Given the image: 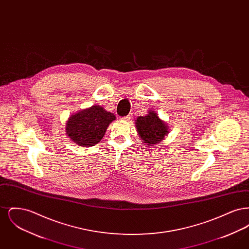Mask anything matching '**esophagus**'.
<instances>
[{"mask_svg":"<svg viewBox=\"0 0 249 249\" xmlns=\"http://www.w3.org/2000/svg\"><path fill=\"white\" fill-rule=\"evenodd\" d=\"M131 118H132V115H131V114H129L127 117H124V118H122V119H123V120H126V121H129V120L131 119Z\"/></svg>","mask_w":249,"mask_h":249,"instance_id":"obj_1","label":"esophagus"}]
</instances>
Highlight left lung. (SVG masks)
<instances>
[{
  "label": "left lung",
  "mask_w": 249,
  "mask_h": 249,
  "mask_svg": "<svg viewBox=\"0 0 249 249\" xmlns=\"http://www.w3.org/2000/svg\"><path fill=\"white\" fill-rule=\"evenodd\" d=\"M137 131L140 134L142 142L145 145H153L163 140L168 133V128L165 123L161 121L154 111H149L148 115L139 117L136 120Z\"/></svg>",
  "instance_id": "1"
}]
</instances>
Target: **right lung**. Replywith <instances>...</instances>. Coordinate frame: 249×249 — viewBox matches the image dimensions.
Wrapping results in <instances>:
<instances>
[{"instance_id":"right-lung-1","label":"right lung","mask_w":249,"mask_h":249,"mask_svg":"<svg viewBox=\"0 0 249 249\" xmlns=\"http://www.w3.org/2000/svg\"><path fill=\"white\" fill-rule=\"evenodd\" d=\"M115 119L114 114L100 106H93L68 119L67 135L71 141L83 147L94 145L103 139L108 125Z\"/></svg>"}]
</instances>
